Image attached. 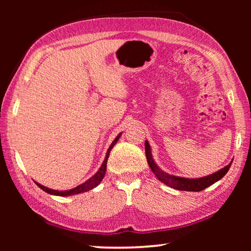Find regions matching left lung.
I'll use <instances>...</instances> for the list:
<instances>
[{
  "label": "left lung",
  "instance_id": "8db88e82",
  "mask_svg": "<svg viewBox=\"0 0 251 251\" xmlns=\"http://www.w3.org/2000/svg\"><path fill=\"white\" fill-rule=\"evenodd\" d=\"M145 152H146L147 163L150 165L151 172L155 174L156 177L158 178L161 182H164L165 185L172 187L174 189L186 190V192H201V190H203L205 188H207V187L215 184L216 181L222 179V178L226 175V173L229 171V168H230L231 163H232L231 160V163L227 165L226 167H224L220 169V171L211 174V175H208L201 178H185V177L171 175V174L164 172L163 169H160L158 166H157L154 159H152L151 146L147 141L145 142Z\"/></svg>",
  "mask_w": 251,
  "mask_h": 251
}]
</instances>
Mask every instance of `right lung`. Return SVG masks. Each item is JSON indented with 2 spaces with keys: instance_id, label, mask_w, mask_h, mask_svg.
Returning <instances> with one entry per match:
<instances>
[{
  "instance_id": "1",
  "label": "right lung",
  "mask_w": 251,
  "mask_h": 251,
  "mask_svg": "<svg viewBox=\"0 0 251 251\" xmlns=\"http://www.w3.org/2000/svg\"><path fill=\"white\" fill-rule=\"evenodd\" d=\"M121 135H122V133L118 134L117 137H116L115 139H114L112 144H110V146H109V148L107 150V152H106L105 159H104V161H103V164H101L100 168L99 169V172H97L94 176H92V177L90 178V179H87L86 181L83 182V184L78 185L77 187H75V188H73V189H70V190H61V192H59V190H54V189L48 188V187L41 185V184H39V182H36V185L39 186L41 189H43L45 193L50 194V195H55V196H62V197L73 196V195L88 192V190L95 188L96 186L100 185V182L101 181V179H103L104 176H105V173H106V165H107V159H108L109 152H110V151H112V148L114 147V145H115V144L117 143L118 139H120Z\"/></svg>"
}]
</instances>
